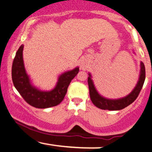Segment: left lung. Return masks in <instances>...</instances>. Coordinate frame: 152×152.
<instances>
[{"label": "left lung", "instance_id": "8db88e82", "mask_svg": "<svg viewBox=\"0 0 152 152\" xmlns=\"http://www.w3.org/2000/svg\"><path fill=\"white\" fill-rule=\"evenodd\" d=\"M140 75L135 88L126 96L118 99H106L102 96L97 90L96 89L94 82L91 79V75L89 73L88 77V84L89 88V94L91 100L96 107L101 109L109 110V111H117L124 109L125 107L132 104L137 98L142 90L144 81H145V66L142 62H141Z\"/></svg>", "mask_w": 152, "mask_h": 152}]
</instances>
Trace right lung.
<instances>
[{
  "label": "right lung",
  "mask_w": 152,
  "mask_h": 152,
  "mask_svg": "<svg viewBox=\"0 0 152 152\" xmlns=\"http://www.w3.org/2000/svg\"><path fill=\"white\" fill-rule=\"evenodd\" d=\"M23 45L17 50L12 65V80L15 88L31 106L38 109H46L58 105L64 99L71 80L77 75L79 68L66 71L59 76L55 88L49 91H41L33 86L26 73L23 59Z\"/></svg>",
  "instance_id": "add662e5"
}]
</instances>
